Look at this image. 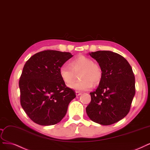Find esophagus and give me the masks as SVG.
Instances as JSON below:
<instances>
[{"instance_id": "esophagus-1", "label": "esophagus", "mask_w": 150, "mask_h": 150, "mask_svg": "<svg viewBox=\"0 0 150 150\" xmlns=\"http://www.w3.org/2000/svg\"><path fill=\"white\" fill-rule=\"evenodd\" d=\"M81 94H82V93H81V92H79V91H76V96H78L81 95Z\"/></svg>"}]
</instances>
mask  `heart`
<instances>
[{
  "instance_id": "b5f03b06",
  "label": "heart",
  "mask_w": 150,
  "mask_h": 150,
  "mask_svg": "<svg viewBox=\"0 0 150 150\" xmlns=\"http://www.w3.org/2000/svg\"><path fill=\"white\" fill-rule=\"evenodd\" d=\"M69 65H63L60 67L59 73L61 78L66 84L73 80L75 73L81 71L80 78L77 82L69 84V88L77 91H84L92 88V83H99L103 76V71L99 63L84 55H79L71 59Z\"/></svg>"
}]
</instances>
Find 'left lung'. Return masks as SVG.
Segmentation results:
<instances>
[{"label":"left lung","instance_id":"obj_1","mask_svg":"<svg viewBox=\"0 0 150 150\" xmlns=\"http://www.w3.org/2000/svg\"><path fill=\"white\" fill-rule=\"evenodd\" d=\"M100 64L103 76L97 89L91 92V101L86 107L90 119L109 125L124 118L130 110L135 94V79L125 58L110 51L89 53Z\"/></svg>","mask_w":150,"mask_h":150}]
</instances>
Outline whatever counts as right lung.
I'll return each mask as SVG.
<instances>
[{
  "label": "right lung",
  "mask_w": 150,
  "mask_h": 150,
  "mask_svg": "<svg viewBox=\"0 0 150 150\" xmlns=\"http://www.w3.org/2000/svg\"><path fill=\"white\" fill-rule=\"evenodd\" d=\"M73 55L45 50L27 62L19 80L20 104L29 118L40 125H53L65 116L75 91L62 81L59 70Z\"/></svg>",
  "instance_id": "add662e5"
}]
</instances>
